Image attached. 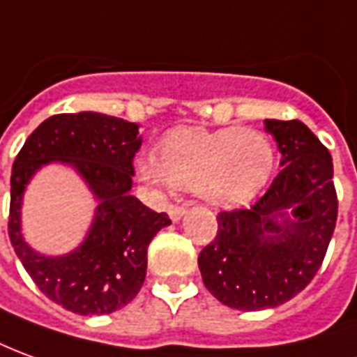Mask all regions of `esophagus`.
<instances>
[{
  "instance_id": "obj_1",
  "label": "esophagus",
  "mask_w": 357,
  "mask_h": 357,
  "mask_svg": "<svg viewBox=\"0 0 357 357\" xmlns=\"http://www.w3.org/2000/svg\"><path fill=\"white\" fill-rule=\"evenodd\" d=\"M185 213V206H178V204H170V206H168V216L172 218V222H179L183 218V214Z\"/></svg>"
}]
</instances>
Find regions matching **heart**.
Returning <instances> with one entry per match:
<instances>
[{"label":"heart","instance_id":"heart-1","mask_svg":"<svg viewBox=\"0 0 357 357\" xmlns=\"http://www.w3.org/2000/svg\"><path fill=\"white\" fill-rule=\"evenodd\" d=\"M274 170L271 139L241 127L218 131H178L156 154L137 160L139 178L154 187H193L213 204L230 206L255 197Z\"/></svg>","mask_w":357,"mask_h":357}]
</instances>
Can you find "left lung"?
<instances>
[{"label": "left lung", "instance_id": "left-lung-1", "mask_svg": "<svg viewBox=\"0 0 357 357\" xmlns=\"http://www.w3.org/2000/svg\"><path fill=\"white\" fill-rule=\"evenodd\" d=\"M282 170L251 208L218 214V234L199 255L216 300L239 311L282 305L317 274L336 226L333 158L298 119H265Z\"/></svg>", "mask_w": 357, "mask_h": 357}]
</instances>
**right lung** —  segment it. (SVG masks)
Segmentation results:
<instances>
[{
  "label": "right lung",
  "instance_id": "right-lung-1",
  "mask_svg": "<svg viewBox=\"0 0 357 357\" xmlns=\"http://www.w3.org/2000/svg\"><path fill=\"white\" fill-rule=\"evenodd\" d=\"M139 126L96 112L57 114L42 121L11 172L9 239L22 266L44 296L77 315H106L126 307L146 276V248L172 222L133 197V158L141 149ZM73 167L97 199L93 224L79 248L42 256L22 236L24 189L48 163Z\"/></svg>",
  "mask_w": 357,
  "mask_h": 357
}]
</instances>
